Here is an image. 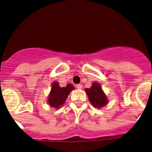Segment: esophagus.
<instances>
[{"label":"esophagus","instance_id":"esophagus-1","mask_svg":"<svg viewBox=\"0 0 152 152\" xmlns=\"http://www.w3.org/2000/svg\"><path fill=\"white\" fill-rule=\"evenodd\" d=\"M76 87L77 89H82L83 88V86H82V84H77V85H76Z\"/></svg>","mask_w":152,"mask_h":152}]
</instances>
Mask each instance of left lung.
Masks as SVG:
<instances>
[{
	"mask_svg": "<svg viewBox=\"0 0 152 152\" xmlns=\"http://www.w3.org/2000/svg\"><path fill=\"white\" fill-rule=\"evenodd\" d=\"M85 91L88 96L89 101L94 108H101L108 103L107 96L99 83L94 82L90 88L85 89Z\"/></svg>",
	"mask_w": 152,
	"mask_h": 152,
	"instance_id": "obj_1",
	"label": "left lung"
}]
</instances>
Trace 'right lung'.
<instances>
[{
  "label": "right lung",
  "instance_id": "right-lung-1",
  "mask_svg": "<svg viewBox=\"0 0 152 152\" xmlns=\"http://www.w3.org/2000/svg\"><path fill=\"white\" fill-rule=\"evenodd\" d=\"M74 89L75 88L71 83L67 84L66 87H61L58 83L56 81L54 82L51 85V89L48 97V104L55 108L62 107L69 93Z\"/></svg>",
  "mask_w": 152,
  "mask_h": 152
}]
</instances>
